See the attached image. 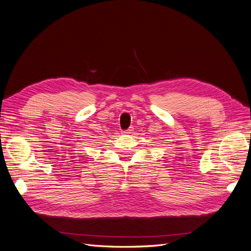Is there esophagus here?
Segmentation results:
<instances>
[{"label":"esophagus","instance_id":"esophagus-1","mask_svg":"<svg viewBox=\"0 0 251 251\" xmlns=\"http://www.w3.org/2000/svg\"><path fill=\"white\" fill-rule=\"evenodd\" d=\"M133 131H134V128L131 126V127H128L127 130L123 131V134H131V133H133Z\"/></svg>","mask_w":251,"mask_h":251}]
</instances>
